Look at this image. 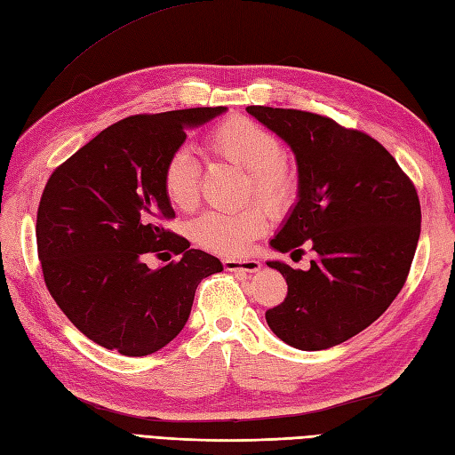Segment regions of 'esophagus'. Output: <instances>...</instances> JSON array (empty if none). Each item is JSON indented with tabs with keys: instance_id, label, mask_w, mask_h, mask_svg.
Instances as JSON below:
<instances>
[{
	"instance_id": "obj_1",
	"label": "esophagus",
	"mask_w": 455,
	"mask_h": 455,
	"mask_svg": "<svg viewBox=\"0 0 455 455\" xmlns=\"http://www.w3.org/2000/svg\"><path fill=\"white\" fill-rule=\"evenodd\" d=\"M223 267L227 271H246V273H255L261 269V263L255 259H225Z\"/></svg>"
}]
</instances>
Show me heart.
<instances>
[{
  "label": "heart",
  "mask_w": 455,
  "mask_h": 455,
  "mask_svg": "<svg viewBox=\"0 0 455 455\" xmlns=\"http://www.w3.org/2000/svg\"><path fill=\"white\" fill-rule=\"evenodd\" d=\"M212 157L246 172V194L267 212H283L298 194V174L284 156L278 138L246 116H227L204 138ZM200 165L188 149H174L163 163L161 184L169 202L192 209L200 197ZM267 219L258 207L238 212H207L192 220L190 238L207 251L240 255L265 230Z\"/></svg>",
  "instance_id": "b5f03b06"
}]
</instances>
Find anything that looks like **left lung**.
I'll return each mask as SVG.
<instances>
[{
  "label": "left lung",
  "instance_id": "obj_1",
  "mask_svg": "<svg viewBox=\"0 0 455 455\" xmlns=\"http://www.w3.org/2000/svg\"><path fill=\"white\" fill-rule=\"evenodd\" d=\"M246 111L292 148L298 202L271 248L315 251L307 271L267 261L288 294L265 319L304 352L342 344L377 321L405 284L421 235V205L410 177L369 134L309 111Z\"/></svg>",
  "mask_w": 455,
  "mask_h": 455
}]
</instances>
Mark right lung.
Segmentation results:
<instances>
[{"label":"right lung","instance_id":"obj_1","mask_svg":"<svg viewBox=\"0 0 455 455\" xmlns=\"http://www.w3.org/2000/svg\"><path fill=\"white\" fill-rule=\"evenodd\" d=\"M227 108L132 115L108 126L45 184L36 242L55 304L92 342L128 357L157 352L190 317L196 288L223 271L213 255L163 228L174 212L161 184L163 163L186 131ZM179 262L151 272L148 252Z\"/></svg>","mask_w":455,"mask_h":455}]
</instances>
